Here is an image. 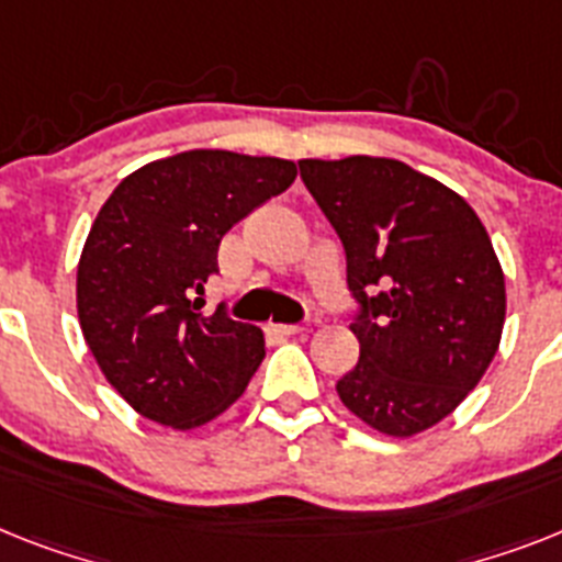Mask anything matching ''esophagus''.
<instances>
[{
  "mask_svg": "<svg viewBox=\"0 0 562 562\" xmlns=\"http://www.w3.org/2000/svg\"><path fill=\"white\" fill-rule=\"evenodd\" d=\"M271 328L277 334H282V337H296V334L305 331L303 325H285V323H277V325H271Z\"/></svg>",
  "mask_w": 562,
  "mask_h": 562,
  "instance_id": "esophagus-1",
  "label": "esophagus"
}]
</instances>
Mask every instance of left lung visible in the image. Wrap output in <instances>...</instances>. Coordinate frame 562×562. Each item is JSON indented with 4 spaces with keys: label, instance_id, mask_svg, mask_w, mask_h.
Masks as SVG:
<instances>
[{
    "label": "left lung",
    "instance_id": "obj_1",
    "mask_svg": "<svg viewBox=\"0 0 562 562\" xmlns=\"http://www.w3.org/2000/svg\"><path fill=\"white\" fill-rule=\"evenodd\" d=\"M346 248L360 362L337 383L353 417L414 437L483 380L506 323V277L469 202L400 159H300Z\"/></svg>",
    "mask_w": 562,
    "mask_h": 562
}]
</instances>
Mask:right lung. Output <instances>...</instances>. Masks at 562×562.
<instances>
[{"instance_id":"1","label":"right lung","mask_w":562,"mask_h":562,"mask_svg":"<svg viewBox=\"0 0 562 562\" xmlns=\"http://www.w3.org/2000/svg\"><path fill=\"white\" fill-rule=\"evenodd\" d=\"M294 179L289 159L196 148L113 188L79 257L77 311L93 360L134 412L188 431L243 397L266 337L223 308L205 317L200 294L225 234Z\"/></svg>"}]
</instances>
